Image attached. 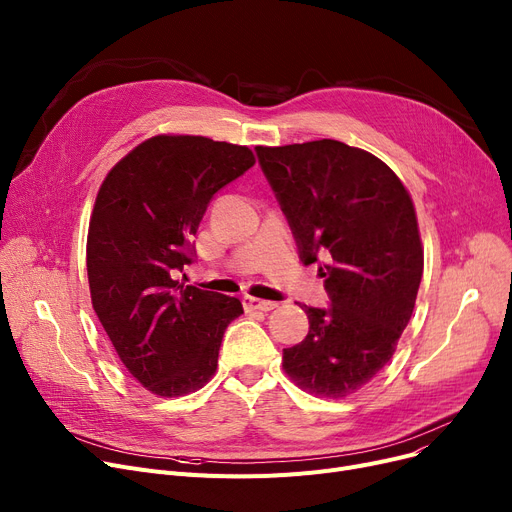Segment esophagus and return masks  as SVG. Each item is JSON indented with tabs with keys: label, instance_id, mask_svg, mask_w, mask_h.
Masks as SVG:
<instances>
[{
	"label": "esophagus",
	"instance_id": "obj_1",
	"mask_svg": "<svg viewBox=\"0 0 512 512\" xmlns=\"http://www.w3.org/2000/svg\"><path fill=\"white\" fill-rule=\"evenodd\" d=\"M242 305H245L247 311H272L278 307V303H274V301H263V299H255V297H245L242 299Z\"/></svg>",
	"mask_w": 512,
	"mask_h": 512
}]
</instances>
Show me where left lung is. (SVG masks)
Here are the masks:
<instances>
[{
  "label": "left lung",
  "instance_id": "left-lung-1",
  "mask_svg": "<svg viewBox=\"0 0 512 512\" xmlns=\"http://www.w3.org/2000/svg\"><path fill=\"white\" fill-rule=\"evenodd\" d=\"M257 157L332 303L305 305L309 334L284 348V371L315 396L344 398L384 369L413 315L423 276L413 199L382 159L334 139Z\"/></svg>",
  "mask_w": 512,
  "mask_h": 512
}]
</instances>
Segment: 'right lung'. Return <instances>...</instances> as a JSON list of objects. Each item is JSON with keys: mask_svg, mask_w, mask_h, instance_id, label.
Listing matches in <instances>:
<instances>
[{"mask_svg": "<svg viewBox=\"0 0 512 512\" xmlns=\"http://www.w3.org/2000/svg\"><path fill=\"white\" fill-rule=\"evenodd\" d=\"M245 145L157 134L99 186L87 236L93 309L130 375L161 398L203 388L218 369L234 297L176 280L211 197L245 174Z\"/></svg>", "mask_w": 512, "mask_h": 512, "instance_id": "right-lung-1", "label": "right lung"}]
</instances>
